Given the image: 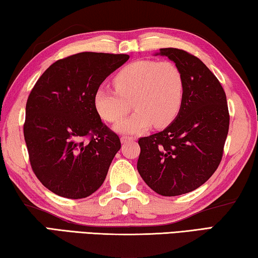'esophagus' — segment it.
Segmentation results:
<instances>
[{
	"instance_id": "esophagus-1",
	"label": "esophagus",
	"mask_w": 258,
	"mask_h": 258,
	"mask_svg": "<svg viewBox=\"0 0 258 258\" xmlns=\"http://www.w3.org/2000/svg\"><path fill=\"white\" fill-rule=\"evenodd\" d=\"M135 141V138L129 137V136H122L121 137V143H126V142H132Z\"/></svg>"
}]
</instances>
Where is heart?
Instances as JSON below:
<instances>
[{
    "mask_svg": "<svg viewBox=\"0 0 258 258\" xmlns=\"http://www.w3.org/2000/svg\"><path fill=\"white\" fill-rule=\"evenodd\" d=\"M113 84L115 91H95L94 105L101 119L116 122L130 111L128 101L133 100L136 112L114 126L120 134H139L153 123L158 128L170 124L183 104L184 77L171 61H133L117 72Z\"/></svg>",
    "mask_w": 258,
    "mask_h": 258,
    "instance_id": "obj_1",
    "label": "heart"
}]
</instances>
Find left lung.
Instances as JSON below:
<instances>
[{"label": "left lung", "instance_id": "8db88e82", "mask_svg": "<svg viewBox=\"0 0 258 258\" xmlns=\"http://www.w3.org/2000/svg\"><path fill=\"white\" fill-rule=\"evenodd\" d=\"M184 77L180 111L163 132L139 138V175L158 194L192 192L216 171L229 133L225 91L199 58L184 50L160 49Z\"/></svg>", "mask_w": 258, "mask_h": 258}]
</instances>
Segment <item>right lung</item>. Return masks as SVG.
Returning a JSON list of instances; mask_svg holds the SVG:
<instances>
[{
    "instance_id": "right-lung-1",
    "label": "right lung",
    "mask_w": 258,
    "mask_h": 258,
    "mask_svg": "<svg viewBox=\"0 0 258 258\" xmlns=\"http://www.w3.org/2000/svg\"><path fill=\"white\" fill-rule=\"evenodd\" d=\"M128 59V54H72L46 69L29 94L24 123L29 162L57 196L87 198L106 178L121 142L101 122L94 95Z\"/></svg>"
}]
</instances>
